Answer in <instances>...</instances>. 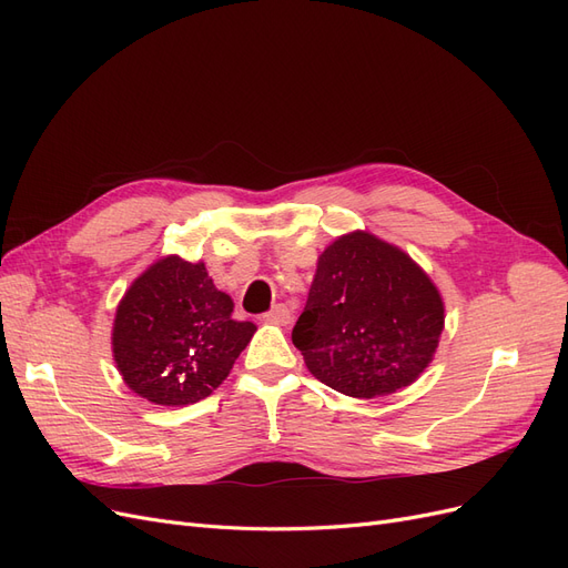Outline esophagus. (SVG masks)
I'll use <instances>...</instances> for the list:
<instances>
[{
  "label": "esophagus",
  "mask_w": 568,
  "mask_h": 568,
  "mask_svg": "<svg viewBox=\"0 0 568 568\" xmlns=\"http://www.w3.org/2000/svg\"><path fill=\"white\" fill-rule=\"evenodd\" d=\"M265 320H267V322H272V324L286 326V324L291 322V311H288V307H286L284 303H277V305H274L272 311L265 315Z\"/></svg>",
  "instance_id": "esophagus-1"
}]
</instances>
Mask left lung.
Segmentation results:
<instances>
[{
  "mask_svg": "<svg viewBox=\"0 0 568 568\" xmlns=\"http://www.w3.org/2000/svg\"><path fill=\"white\" fill-rule=\"evenodd\" d=\"M443 322L445 305L428 274L398 246L357 230L317 257L291 341L322 384L351 398H379L419 379Z\"/></svg>",
  "mask_w": 568,
  "mask_h": 568,
  "instance_id": "left-lung-1",
  "label": "left lung"
}]
</instances>
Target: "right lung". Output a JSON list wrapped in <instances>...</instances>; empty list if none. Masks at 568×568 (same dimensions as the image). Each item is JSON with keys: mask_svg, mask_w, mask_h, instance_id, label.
Returning a JSON list of instances; mask_svg holds the SVG:
<instances>
[{"mask_svg": "<svg viewBox=\"0 0 568 568\" xmlns=\"http://www.w3.org/2000/svg\"><path fill=\"white\" fill-rule=\"evenodd\" d=\"M232 311L203 263L165 255L146 267L113 320V359L128 388L165 407L209 398L255 334Z\"/></svg>", "mask_w": 568, "mask_h": 568, "instance_id": "obj_1", "label": "right lung"}]
</instances>
